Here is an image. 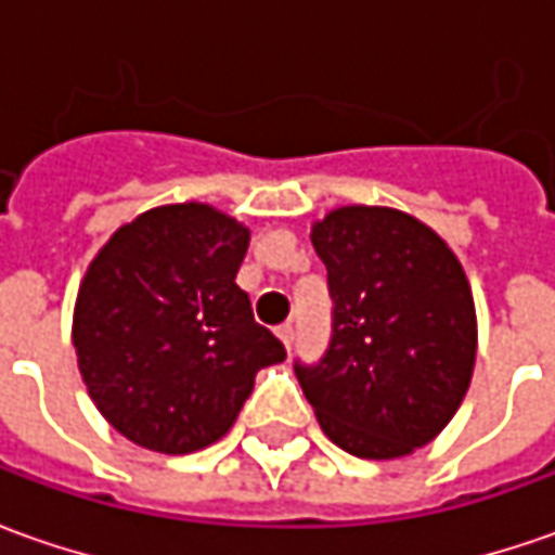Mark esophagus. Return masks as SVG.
I'll list each match as a JSON object with an SVG mask.
<instances>
[{
  "mask_svg": "<svg viewBox=\"0 0 555 555\" xmlns=\"http://www.w3.org/2000/svg\"><path fill=\"white\" fill-rule=\"evenodd\" d=\"M278 339L284 343V349H289V346H293V327H289V324L278 327Z\"/></svg>",
  "mask_w": 555,
  "mask_h": 555,
  "instance_id": "1",
  "label": "esophagus"
}]
</instances>
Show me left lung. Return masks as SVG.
I'll list each match as a JSON object with an SVG mask.
<instances>
[{
    "mask_svg": "<svg viewBox=\"0 0 555 555\" xmlns=\"http://www.w3.org/2000/svg\"><path fill=\"white\" fill-rule=\"evenodd\" d=\"M327 266L333 339L296 364L324 436L364 460L429 444L466 398L479 349L476 302L454 249L392 206H336L311 224Z\"/></svg>",
    "mask_w": 555,
    "mask_h": 555,
    "instance_id": "obj_1",
    "label": "left lung"
}]
</instances>
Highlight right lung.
<instances>
[{
  "mask_svg": "<svg viewBox=\"0 0 555 555\" xmlns=\"http://www.w3.org/2000/svg\"><path fill=\"white\" fill-rule=\"evenodd\" d=\"M249 228L209 203H166L119 224L74 306L79 376L132 444L191 454L234 426L284 346L253 321L237 268Z\"/></svg>",
  "mask_w": 555,
  "mask_h": 555,
  "instance_id": "obj_1",
  "label": "right lung"
}]
</instances>
